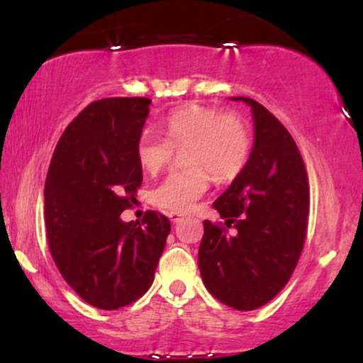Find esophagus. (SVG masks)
<instances>
[{
    "label": "esophagus",
    "mask_w": 363,
    "mask_h": 363,
    "mask_svg": "<svg viewBox=\"0 0 363 363\" xmlns=\"http://www.w3.org/2000/svg\"><path fill=\"white\" fill-rule=\"evenodd\" d=\"M168 218H170V221L173 223V225H177V223H180L183 220V215L182 213L172 211V213H168Z\"/></svg>",
    "instance_id": "34e87169"
}]
</instances>
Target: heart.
<instances>
[{
    "instance_id": "heart-1",
    "label": "heart",
    "mask_w": 363,
    "mask_h": 363,
    "mask_svg": "<svg viewBox=\"0 0 363 363\" xmlns=\"http://www.w3.org/2000/svg\"><path fill=\"white\" fill-rule=\"evenodd\" d=\"M165 138L143 130L135 142L138 165L147 173L160 172L183 150L186 168L172 172L152 191L153 203L168 211L191 210L208 188V173L218 182H230L246 167L251 137L240 117L203 106H188L172 112L162 122Z\"/></svg>"
}]
</instances>
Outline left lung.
<instances>
[{
	"label": "left lung",
	"mask_w": 363,
	"mask_h": 363,
	"mask_svg": "<svg viewBox=\"0 0 363 363\" xmlns=\"http://www.w3.org/2000/svg\"><path fill=\"white\" fill-rule=\"evenodd\" d=\"M231 101L251 107L255 140L246 167L213 203L225 226L203 223L198 266L206 289L218 301L252 311L279 294L299 261L309 182L286 127L250 97Z\"/></svg>",
	"instance_id": "obj_1"
}]
</instances>
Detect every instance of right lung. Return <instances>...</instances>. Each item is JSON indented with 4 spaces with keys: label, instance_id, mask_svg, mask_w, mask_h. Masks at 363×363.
<instances>
[{
    "label": "right lung",
    "instance_id": "1",
    "mask_svg": "<svg viewBox=\"0 0 363 363\" xmlns=\"http://www.w3.org/2000/svg\"><path fill=\"white\" fill-rule=\"evenodd\" d=\"M150 99L111 97L84 108L59 138L44 186L54 262L87 304L116 311L150 289L172 225L147 211L123 221L142 185L135 142Z\"/></svg>",
    "mask_w": 363,
    "mask_h": 363
}]
</instances>
